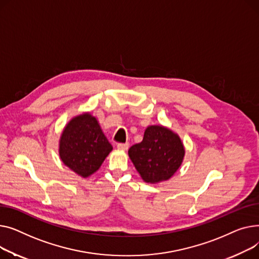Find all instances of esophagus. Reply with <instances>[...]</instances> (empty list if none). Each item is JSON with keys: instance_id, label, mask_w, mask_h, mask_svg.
Here are the masks:
<instances>
[{"instance_id": "esophagus-1", "label": "esophagus", "mask_w": 259, "mask_h": 259, "mask_svg": "<svg viewBox=\"0 0 259 259\" xmlns=\"http://www.w3.org/2000/svg\"><path fill=\"white\" fill-rule=\"evenodd\" d=\"M117 148L120 150H126L128 148V143H118Z\"/></svg>"}]
</instances>
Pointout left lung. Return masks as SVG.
Segmentation results:
<instances>
[{"mask_svg": "<svg viewBox=\"0 0 259 259\" xmlns=\"http://www.w3.org/2000/svg\"><path fill=\"white\" fill-rule=\"evenodd\" d=\"M185 147L178 134L163 125L146 127L143 140L128 149V157L146 183L169 180L180 168Z\"/></svg>", "mask_w": 259, "mask_h": 259, "instance_id": "left-lung-1", "label": "left lung"}]
</instances>
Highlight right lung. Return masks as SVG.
<instances>
[{
  "mask_svg": "<svg viewBox=\"0 0 259 259\" xmlns=\"http://www.w3.org/2000/svg\"><path fill=\"white\" fill-rule=\"evenodd\" d=\"M112 150L97 118L90 112L73 117L60 135V160L82 178L96 172Z\"/></svg>",
  "mask_w": 259,
  "mask_h": 259,
  "instance_id": "right-lung-1",
  "label": "right lung"
}]
</instances>
